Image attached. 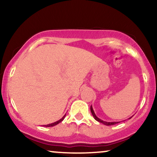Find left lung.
<instances>
[{
  "label": "left lung",
  "instance_id": "1",
  "mask_svg": "<svg viewBox=\"0 0 157 157\" xmlns=\"http://www.w3.org/2000/svg\"><path fill=\"white\" fill-rule=\"evenodd\" d=\"M91 111L92 115H93V117H94V119H95V120H96V121H98V122H100V123H102L103 124H104V125H106V126L114 125V124H118V123H119V122H120V121H103V120H101V119H99V118H98L97 117H96V115L95 114V112H94L92 106H91ZM131 118H132V117L128 118V119H130Z\"/></svg>",
  "mask_w": 157,
  "mask_h": 157
}]
</instances>
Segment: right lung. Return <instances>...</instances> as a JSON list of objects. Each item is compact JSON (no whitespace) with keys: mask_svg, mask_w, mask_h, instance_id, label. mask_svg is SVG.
Segmentation results:
<instances>
[{"mask_svg":"<svg viewBox=\"0 0 157 157\" xmlns=\"http://www.w3.org/2000/svg\"><path fill=\"white\" fill-rule=\"evenodd\" d=\"M65 117H66V114L64 115L63 117H62L61 119H59V121H56L53 122V123L47 124V125H44V126H46V127H51V126H56V125H57V124H59L60 123V122H61L62 121H63V120L64 119V118H65Z\"/></svg>","mask_w":157,"mask_h":157,"instance_id":"obj_1","label":"right lung"}]
</instances>
